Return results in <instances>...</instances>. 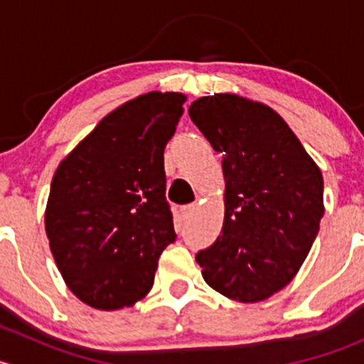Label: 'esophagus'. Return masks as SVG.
Instances as JSON below:
<instances>
[{"mask_svg":"<svg viewBox=\"0 0 364 364\" xmlns=\"http://www.w3.org/2000/svg\"><path fill=\"white\" fill-rule=\"evenodd\" d=\"M179 211H181L183 220H190V218H192L193 211H196V205H193V204H186V205H183V208L179 209Z\"/></svg>","mask_w":364,"mask_h":364,"instance_id":"1","label":"esophagus"}]
</instances>
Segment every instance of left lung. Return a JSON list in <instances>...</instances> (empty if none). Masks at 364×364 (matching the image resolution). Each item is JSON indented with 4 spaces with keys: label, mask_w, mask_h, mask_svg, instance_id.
Masks as SVG:
<instances>
[{
    "label": "left lung",
    "mask_w": 364,
    "mask_h": 364,
    "mask_svg": "<svg viewBox=\"0 0 364 364\" xmlns=\"http://www.w3.org/2000/svg\"><path fill=\"white\" fill-rule=\"evenodd\" d=\"M222 153L225 216L196 255L205 284L240 303L282 291L306 259L324 215V179L284 117L260 102L216 93L188 109Z\"/></svg>",
    "instance_id": "obj_1"
}]
</instances>
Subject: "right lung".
<instances>
[{
    "label": "right lung",
    "mask_w": 364,
    "mask_h": 364,
    "mask_svg": "<svg viewBox=\"0 0 364 364\" xmlns=\"http://www.w3.org/2000/svg\"><path fill=\"white\" fill-rule=\"evenodd\" d=\"M183 93L128 100L61 160L50 183L46 232L70 291L98 310H119L153 287L159 259L174 243L165 199L164 149Z\"/></svg>",
    "instance_id": "add662e5"
}]
</instances>
